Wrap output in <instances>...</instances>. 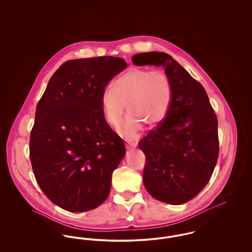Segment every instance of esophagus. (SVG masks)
<instances>
[{"instance_id":"34e87169","label":"esophagus","mask_w":252,"mask_h":252,"mask_svg":"<svg viewBox=\"0 0 252 252\" xmlns=\"http://www.w3.org/2000/svg\"><path fill=\"white\" fill-rule=\"evenodd\" d=\"M137 146V143H132V142H127L126 144V147L127 149H131V148H135Z\"/></svg>"}]
</instances>
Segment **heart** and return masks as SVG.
<instances>
[{
  "label": "heart",
  "mask_w": 252,
  "mask_h": 252,
  "mask_svg": "<svg viewBox=\"0 0 252 252\" xmlns=\"http://www.w3.org/2000/svg\"><path fill=\"white\" fill-rule=\"evenodd\" d=\"M172 97V83L164 71L133 68L115 80L113 89L104 91L102 111L108 125L115 126L126 105L128 113L117 131L127 139H136L144 130V124L157 126L164 121Z\"/></svg>",
  "instance_id": "b5f03b06"
}]
</instances>
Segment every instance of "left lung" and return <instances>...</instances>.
Instances as JSON below:
<instances>
[{"label":"left lung","instance_id":"1","mask_svg":"<svg viewBox=\"0 0 252 252\" xmlns=\"http://www.w3.org/2000/svg\"><path fill=\"white\" fill-rule=\"evenodd\" d=\"M137 66L164 67L173 97L166 118L140 142L146 158L144 187L154 198L172 205L186 203L211 179L219 154L218 122L198 81L162 52L132 57Z\"/></svg>","mask_w":252,"mask_h":252}]
</instances>
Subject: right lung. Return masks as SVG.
Masks as SVG:
<instances>
[{
  "label": "right lung",
  "instance_id": "1",
  "mask_svg": "<svg viewBox=\"0 0 252 252\" xmlns=\"http://www.w3.org/2000/svg\"><path fill=\"white\" fill-rule=\"evenodd\" d=\"M126 66L113 57L69 60L36 105L29 144L33 172L42 192L65 211H91L108 196L126 148L104 118L101 98Z\"/></svg>",
  "mask_w": 252,
  "mask_h": 252
}]
</instances>
